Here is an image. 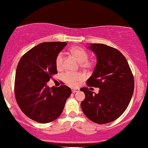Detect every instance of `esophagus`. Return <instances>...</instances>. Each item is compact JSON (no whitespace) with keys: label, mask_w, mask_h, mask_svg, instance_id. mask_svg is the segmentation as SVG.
<instances>
[{"label":"esophagus","mask_w":148,"mask_h":148,"mask_svg":"<svg viewBox=\"0 0 148 148\" xmlns=\"http://www.w3.org/2000/svg\"><path fill=\"white\" fill-rule=\"evenodd\" d=\"M72 91L73 93H75V92H79V88H72Z\"/></svg>","instance_id":"34e87169"}]
</instances>
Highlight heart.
Returning a JSON list of instances; mask_svg holds the SVG:
<instances>
[{
    "mask_svg": "<svg viewBox=\"0 0 148 148\" xmlns=\"http://www.w3.org/2000/svg\"><path fill=\"white\" fill-rule=\"evenodd\" d=\"M71 53L76 58V60L81 64L83 68H88L91 66V62L88 61V55L87 52L80 47H74L70 49ZM56 65L58 69H60L62 65V53H60L58 54L56 58ZM84 79V75L81 73L67 72L62 75V80L64 83L69 86H75L78 84L79 81Z\"/></svg>",
    "mask_w": 148,
    "mask_h": 148,
    "instance_id": "heart-1",
    "label": "heart"
}]
</instances>
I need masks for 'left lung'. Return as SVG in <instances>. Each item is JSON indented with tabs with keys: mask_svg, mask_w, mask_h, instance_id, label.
Listing matches in <instances>:
<instances>
[{
	"mask_svg": "<svg viewBox=\"0 0 148 148\" xmlns=\"http://www.w3.org/2000/svg\"><path fill=\"white\" fill-rule=\"evenodd\" d=\"M87 49L97 57L88 86L99 88L98 94L83 88L86 97L81 103L88 118L106 124L118 118L127 109L134 93V80L127 60L118 50L103 44H90Z\"/></svg>",
	"mask_w": 148,
	"mask_h": 148,
	"instance_id": "obj_1",
	"label": "left lung"
}]
</instances>
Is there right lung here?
Segmentation results:
<instances>
[{
	"instance_id": "obj_1",
	"label": "right lung",
	"mask_w": 148,
	"mask_h": 148,
	"mask_svg": "<svg viewBox=\"0 0 148 148\" xmlns=\"http://www.w3.org/2000/svg\"><path fill=\"white\" fill-rule=\"evenodd\" d=\"M67 42H43L22 56L16 67L15 97L28 118L39 123L53 121L61 115L72 94L68 86L50 88L47 82L56 74V58Z\"/></svg>"
}]
</instances>
